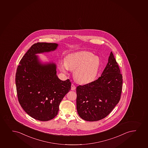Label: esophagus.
Here are the masks:
<instances>
[{"label": "esophagus", "instance_id": "1", "mask_svg": "<svg viewBox=\"0 0 148 148\" xmlns=\"http://www.w3.org/2000/svg\"><path fill=\"white\" fill-rule=\"evenodd\" d=\"M76 89V86H75V85L73 84H71V90H74Z\"/></svg>", "mask_w": 148, "mask_h": 148}]
</instances>
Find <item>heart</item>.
I'll return each instance as SVG.
<instances>
[{
	"mask_svg": "<svg viewBox=\"0 0 148 148\" xmlns=\"http://www.w3.org/2000/svg\"><path fill=\"white\" fill-rule=\"evenodd\" d=\"M100 60L97 56L88 51H81L67 55L64 63L60 62V71L66 73L69 70H75L73 75L77 82L88 84L97 77L99 69Z\"/></svg>",
	"mask_w": 148,
	"mask_h": 148,
	"instance_id": "heart-1",
	"label": "heart"
}]
</instances>
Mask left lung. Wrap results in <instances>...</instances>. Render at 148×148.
I'll list each match as a JSON object with an SVG mask.
<instances>
[{"label": "left lung", "instance_id": "1", "mask_svg": "<svg viewBox=\"0 0 148 148\" xmlns=\"http://www.w3.org/2000/svg\"><path fill=\"white\" fill-rule=\"evenodd\" d=\"M123 77L111 52L108 62L96 81L77 88V109L83 120L94 122L108 115L118 104L122 93Z\"/></svg>", "mask_w": 148, "mask_h": 148}]
</instances>
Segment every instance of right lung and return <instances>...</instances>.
<instances>
[{
  "mask_svg": "<svg viewBox=\"0 0 148 148\" xmlns=\"http://www.w3.org/2000/svg\"><path fill=\"white\" fill-rule=\"evenodd\" d=\"M58 47L55 43H34L21 58L16 70L19 103L29 116L40 121L56 116L60 103L71 88L69 79L63 81L58 79L56 64H42L36 55L55 51Z\"/></svg>",
  "mask_w": 148,
  "mask_h": 148,
  "instance_id": "1",
  "label": "right lung"
}]
</instances>
